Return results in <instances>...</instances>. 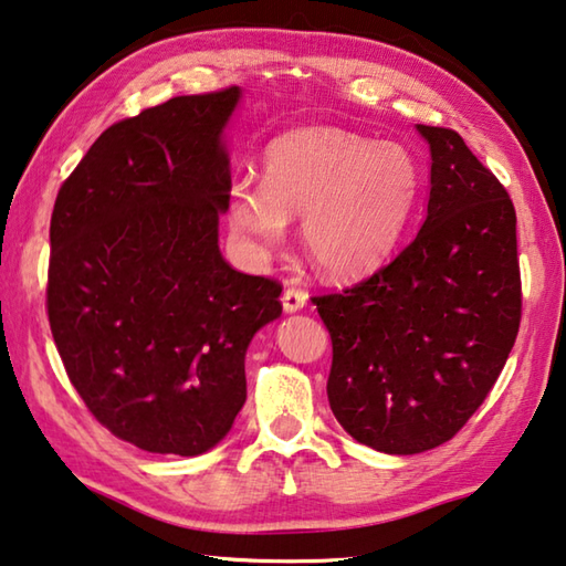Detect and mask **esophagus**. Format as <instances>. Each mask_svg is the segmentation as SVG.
<instances>
[{"label":"esophagus","mask_w":566,"mask_h":566,"mask_svg":"<svg viewBox=\"0 0 566 566\" xmlns=\"http://www.w3.org/2000/svg\"><path fill=\"white\" fill-rule=\"evenodd\" d=\"M306 292L304 290H296V286H286L284 294H282V306L286 314H294L298 308L306 306Z\"/></svg>","instance_id":"1"}]
</instances>
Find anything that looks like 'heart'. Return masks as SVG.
<instances>
[{"instance_id":"b5f03b06","label":"heart","mask_w":566,"mask_h":566,"mask_svg":"<svg viewBox=\"0 0 566 566\" xmlns=\"http://www.w3.org/2000/svg\"><path fill=\"white\" fill-rule=\"evenodd\" d=\"M417 191V161L400 144L306 127L270 144L262 184L230 188L228 223L240 245L262 260L284 242L286 218L302 216V242L316 270L356 280L390 258Z\"/></svg>"}]
</instances>
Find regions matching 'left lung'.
Listing matches in <instances>:
<instances>
[{
  "mask_svg": "<svg viewBox=\"0 0 566 566\" xmlns=\"http://www.w3.org/2000/svg\"><path fill=\"white\" fill-rule=\"evenodd\" d=\"M431 188L415 240L368 280L314 296L331 334L328 405L348 434L419 453L469 422L523 316L515 208L459 132L417 125Z\"/></svg>",
  "mask_w": 566,
  "mask_h": 566,
  "instance_id": "left-lung-1",
  "label": "left lung"
}]
</instances>
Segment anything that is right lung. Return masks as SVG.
Wrapping results in <instances>:
<instances>
[{"label":"right lung","mask_w":566,"mask_h":566,"mask_svg":"<svg viewBox=\"0 0 566 566\" xmlns=\"http://www.w3.org/2000/svg\"><path fill=\"white\" fill-rule=\"evenodd\" d=\"M238 99L230 85L115 122L55 196V348L97 422L151 453L198 457L228 434L250 340L282 314V284L232 270L218 248Z\"/></svg>","instance_id":"obj_1"}]
</instances>
